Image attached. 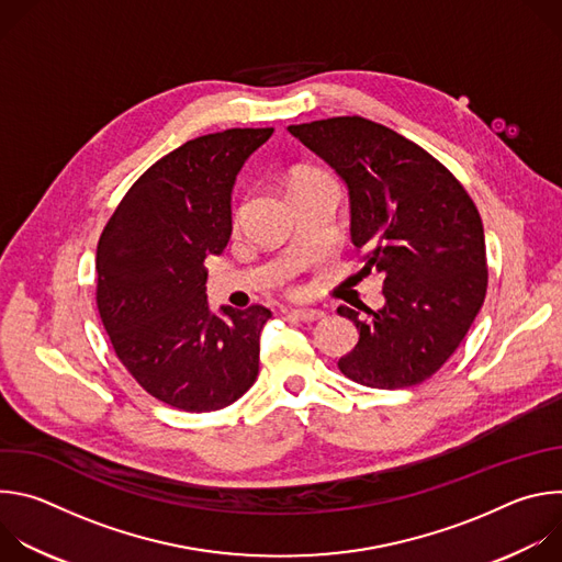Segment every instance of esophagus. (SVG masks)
<instances>
[{
	"label": "esophagus",
	"mask_w": 562,
	"mask_h": 562,
	"mask_svg": "<svg viewBox=\"0 0 562 562\" xmlns=\"http://www.w3.org/2000/svg\"><path fill=\"white\" fill-rule=\"evenodd\" d=\"M289 315L295 317V319H302V323H315V319L325 317V311H319V308H291Z\"/></svg>",
	"instance_id": "obj_1"
}]
</instances>
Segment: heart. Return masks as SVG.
<instances>
[{"label":"heart","mask_w":562,"mask_h":562,"mask_svg":"<svg viewBox=\"0 0 562 562\" xmlns=\"http://www.w3.org/2000/svg\"><path fill=\"white\" fill-rule=\"evenodd\" d=\"M325 178H329V176H325L323 171H317V169H300V171H295L293 176H291V193H295L297 189H302V187H308V184H313V182H317V180H325Z\"/></svg>","instance_id":"obj_1"}]
</instances>
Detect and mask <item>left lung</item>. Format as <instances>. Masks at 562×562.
Returning <instances> with one entry per match:
<instances>
[{
  "label": "left lung",
  "instance_id": "obj_1",
  "mask_svg": "<svg viewBox=\"0 0 562 562\" xmlns=\"http://www.w3.org/2000/svg\"><path fill=\"white\" fill-rule=\"evenodd\" d=\"M289 133L338 173L349 191L360 273L382 276L384 304L349 306L360 338L340 371L373 389H403L434 375L485 302L487 256L477 209L425 148L364 117L293 124Z\"/></svg>",
  "mask_w": 562,
  "mask_h": 562
}]
</instances>
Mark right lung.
<instances>
[{
	"label": "right lung",
	"mask_w": 562,
	"mask_h": 562,
	"mask_svg": "<svg viewBox=\"0 0 562 562\" xmlns=\"http://www.w3.org/2000/svg\"><path fill=\"white\" fill-rule=\"evenodd\" d=\"M271 135L228 128L182 144L128 189L102 231V325L139 386L176 409L228 407L258 378L271 311H211L204 260L226 249L235 178Z\"/></svg>",
	"instance_id": "obj_1"
}]
</instances>
